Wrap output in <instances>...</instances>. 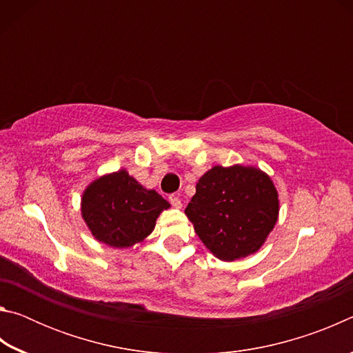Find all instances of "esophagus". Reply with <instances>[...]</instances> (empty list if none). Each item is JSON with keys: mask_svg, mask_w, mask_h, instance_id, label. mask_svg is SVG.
<instances>
[{"mask_svg": "<svg viewBox=\"0 0 353 353\" xmlns=\"http://www.w3.org/2000/svg\"><path fill=\"white\" fill-rule=\"evenodd\" d=\"M170 202H171V205H172V207H176V208H182V202H181V199H179V196H176V194H171V196H170Z\"/></svg>", "mask_w": 353, "mask_h": 353, "instance_id": "obj_1", "label": "esophagus"}]
</instances>
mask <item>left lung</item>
I'll return each instance as SVG.
<instances>
[{
	"mask_svg": "<svg viewBox=\"0 0 353 353\" xmlns=\"http://www.w3.org/2000/svg\"><path fill=\"white\" fill-rule=\"evenodd\" d=\"M279 204L276 185L265 171L216 165L201 176L185 214L216 259L235 261L265 244L279 219Z\"/></svg>",
	"mask_w": 353,
	"mask_h": 353,
	"instance_id": "obj_1",
	"label": "left lung"
}]
</instances>
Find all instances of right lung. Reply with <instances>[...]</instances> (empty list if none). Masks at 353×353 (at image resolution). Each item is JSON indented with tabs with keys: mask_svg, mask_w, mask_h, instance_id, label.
Returning a JSON list of instances; mask_svg holds the SVG:
<instances>
[{
	"mask_svg": "<svg viewBox=\"0 0 353 353\" xmlns=\"http://www.w3.org/2000/svg\"><path fill=\"white\" fill-rule=\"evenodd\" d=\"M171 205L155 190H148L126 170L109 172L87 185L81 214L99 243L128 249L152 234L155 221Z\"/></svg>",
	"mask_w": 353,
	"mask_h": 353,
	"instance_id": "1",
	"label": "right lung"
}]
</instances>
